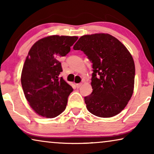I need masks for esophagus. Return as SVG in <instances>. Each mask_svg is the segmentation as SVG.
Returning a JSON list of instances; mask_svg holds the SVG:
<instances>
[{
  "mask_svg": "<svg viewBox=\"0 0 154 154\" xmlns=\"http://www.w3.org/2000/svg\"><path fill=\"white\" fill-rule=\"evenodd\" d=\"M81 85H82V83H78V84H76L77 88H80L81 87Z\"/></svg>",
  "mask_w": 154,
  "mask_h": 154,
  "instance_id": "obj_1",
  "label": "esophagus"
}]
</instances>
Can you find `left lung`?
Listing matches in <instances>:
<instances>
[{"label":"left lung","instance_id":"left-lung-1","mask_svg":"<svg viewBox=\"0 0 154 154\" xmlns=\"http://www.w3.org/2000/svg\"><path fill=\"white\" fill-rule=\"evenodd\" d=\"M73 50L83 51L92 64V92L84 97L88 110L102 118L117 115L133 93L135 67L129 51L107 33L83 35Z\"/></svg>","mask_w":154,"mask_h":154}]
</instances>
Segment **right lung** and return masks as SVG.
Wrapping results in <instances>:
<instances>
[{
	"mask_svg": "<svg viewBox=\"0 0 154 154\" xmlns=\"http://www.w3.org/2000/svg\"><path fill=\"white\" fill-rule=\"evenodd\" d=\"M76 36L51 35L38 41L29 50L21 83L25 97L39 116L54 118L66 109L73 88L62 77L60 59L70 52Z\"/></svg>",
	"mask_w": 154,
	"mask_h": 154,
	"instance_id": "obj_1",
	"label": "right lung"
}]
</instances>
